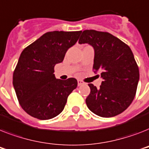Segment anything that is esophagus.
<instances>
[{"label":"esophagus","instance_id":"obj_1","mask_svg":"<svg viewBox=\"0 0 149 149\" xmlns=\"http://www.w3.org/2000/svg\"><path fill=\"white\" fill-rule=\"evenodd\" d=\"M85 84V83L84 82H83L82 80H78V86H80L82 85H84Z\"/></svg>","mask_w":149,"mask_h":149}]
</instances>
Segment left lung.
Returning <instances> with one entry per match:
<instances>
[{"mask_svg":"<svg viewBox=\"0 0 149 149\" xmlns=\"http://www.w3.org/2000/svg\"><path fill=\"white\" fill-rule=\"evenodd\" d=\"M79 43L94 49V72H100L103 81L97 89L89 83L86 100L94 114L104 118L116 116L133 101L139 80V70L130 47L107 32L86 30Z\"/></svg>","mask_w":149,"mask_h":149,"instance_id":"8db88e82","label":"left lung"}]
</instances>
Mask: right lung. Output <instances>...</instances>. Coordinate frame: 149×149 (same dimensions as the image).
<instances>
[{"label":"right lung","mask_w":149,"mask_h":149,"mask_svg":"<svg viewBox=\"0 0 149 149\" xmlns=\"http://www.w3.org/2000/svg\"><path fill=\"white\" fill-rule=\"evenodd\" d=\"M82 31L46 33L23 50L13 75L20 106L31 116L50 119L63 110L69 95L77 86L75 78L56 79L54 66L62 63Z\"/></svg>","instance_id":"add662e5"}]
</instances>
